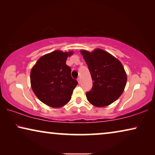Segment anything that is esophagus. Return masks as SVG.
<instances>
[{
    "label": "esophagus",
    "instance_id": "34e87169",
    "mask_svg": "<svg viewBox=\"0 0 155 155\" xmlns=\"http://www.w3.org/2000/svg\"><path fill=\"white\" fill-rule=\"evenodd\" d=\"M80 80H80V78H78V83H80Z\"/></svg>",
    "mask_w": 155,
    "mask_h": 155
}]
</instances>
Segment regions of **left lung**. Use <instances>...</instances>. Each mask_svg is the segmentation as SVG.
Masks as SVG:
<instances>
[{"mask_svg":"<svg viewBox=\"0 0 155 155\" xmlns=\"http://www.w3.org/2000/svg\"><path fill=\"white\" fill-rule=\"evenodd\" d=\"M90 70L93 86L86 93L87 100L97 107L111 104L124 92L127 75L122 63L100 48L80 51Z\"/></svg>","mask_w":155,"mask_h":155,"instance_id":"1","label":"left lung"}]
</instances>
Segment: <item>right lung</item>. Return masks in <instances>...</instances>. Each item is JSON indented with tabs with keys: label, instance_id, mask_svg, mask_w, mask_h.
Returning a JSON list of instances; mask_svg holds the SVG:
<instances>
[{
	"label": "right lung",
	"instance_id": "obj_1",
	"mask_svg": "<svg viewBox=\"0 0 155 155\" xmlns=\"http://www.w3.org/2000/svg\"><path fill=\"white\" fill-rule=\"evenodd\" d=\"M73 51L56 50L42 56L30 73L31 87L40 101L53 108H59L71 100L78 84L71 77V69L66 65Z\"/></svg>",
	"mask_w": 155,
	"mask_h": 155
}]
</instances>
